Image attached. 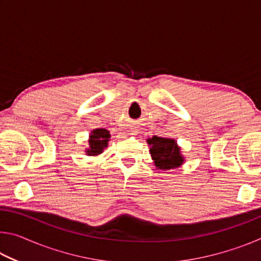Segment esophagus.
Wrapping results in <instances>:
<instances>
[{
	"label": "esophagus",
	"instance_id": "34e87169",
	"mask_svg": "<svg viewBox=\"0 0 261 261\" xmlns=\"http://www.w3.org/2000/svg\"><path fill=\"white\" fill-rule=\"evenodd\" d=\"M132 134H134V135H137V132H136V131H132Z\"/></svg>",
	"mask_w": 261,
	"mask_h": 261
}]
</instances>
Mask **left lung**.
I'll return each instance as SVG.
<instances>
[{
	"mask_svg": "<svg viewBox=\"0 0 261 261\" xmlns=\"http://www.w3.org/2000/svg\"><path fill=\"white\" fill-rule=\"evenodd\" d=\"M147 143L149 145V153L159 169H175L184 161L183 156L180 155L179 147L174 139L153 136L152 138L147 139Z\"/></svg>",
	"mask_w": 261,
	"mask_h": 261,
	"instance_id": "obj_1",
	"label": "left lung"
}]
</instances>
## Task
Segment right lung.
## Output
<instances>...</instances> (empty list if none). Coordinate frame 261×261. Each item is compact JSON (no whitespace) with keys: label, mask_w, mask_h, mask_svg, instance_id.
Returning a JSON list of instances; mask_svg holds the SVG:
<instances>
[{"label":"right lung","mask_w":261,"mask_h":261,"mask_svg":"<svg viewBox=\"0 0 261 261\" xmlns=\"http://www.w3.org/2000/svg\"><path fill=\"white\" fill-rule=\"evenodd\" d=\"M110 138L109 131L106 129H95L92 131L90 136V148H87L88 155H98V154L102 153L103 148L107 147L108 140Z\"/></svg>","instance_id":"1"}]
</instances>
